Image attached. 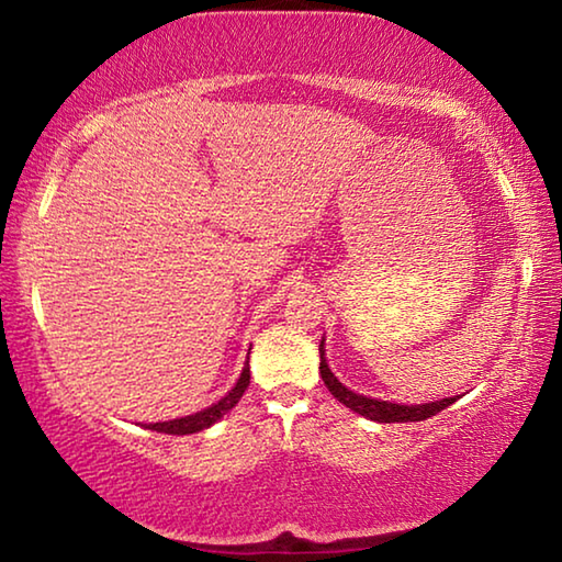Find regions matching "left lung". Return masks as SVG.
<instances>
[{
  "label": "left lung",
  "mask_w": 562,
  "mask_h": 562,
  "mask_svg": "<svg viewBox=\"0 0 562 562\" xmlns=\"http://www.w3.org/2000/svg\"><path fill=\"white\" fill-rule=\"evenodd\" d=\"M319 374L322 382L331 392V396L337 402L345 404L351 412H357L361 416L372 418V422L379 424H404V422H426L429 416H436L443 412L446 406H451L456 402V396L441 398V402H431V404H392V402H382V398H372V396H361L349 392V389L339 382V379L331 374V369L325 359V339L319 341Z\"/></svg>",
  "instance_id": "left-lung-1"
}]
</instances>
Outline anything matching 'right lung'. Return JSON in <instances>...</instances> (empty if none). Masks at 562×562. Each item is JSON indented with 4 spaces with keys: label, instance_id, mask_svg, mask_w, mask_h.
Listing matches in <instances>:
<instances>
[{
    "label": "right lung",
    "instance_id": "obj_1",
    "mask_svg": "<svg viewBox=\"0 0 562 562\" xmlns=\"http://www.w3.org/2000/svg\"><path fill=\"white\" fill-rule=\"evenodd\" d=\"M250 386V364L245 361L243 367V374L237 379V384L227 392L221 402L203 408V412L198 414H190L183 418H173V422H158V424H148L146 429L150 431H160V434H173V436H183V434H195V431H203L207 426H213L217 418H223L231 408L240 402V396L245 394V389Z\"/></svg>",
    "mask_w": 562,
    "mask_h": 562
}]
</instances>
